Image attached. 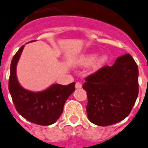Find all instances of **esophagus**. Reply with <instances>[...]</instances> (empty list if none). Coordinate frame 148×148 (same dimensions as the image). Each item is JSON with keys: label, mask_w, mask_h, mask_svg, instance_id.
I'll list each match as a JSON object with an SVG mask.
<instances>
[{"label": "esophagus", "mask_w": 148, "mask_h": 148, "mask_svg": "<svg viewBox=\"0 0 148 148\" xmlns=\"http://www.w3.org/2000/svg\"><path fill=\"white\" fill-rule=\"evenodd\" d=\"M75 88H76V89L82 88V83H81V82H76V83H75Z\"/></svg>", "instance_id": "obj_1"}]
</instances>
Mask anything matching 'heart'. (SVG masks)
I'll return each instance as SVG.
<instances>
[{
  "label": "heart",
  "instance_id": "b5f03b06",
  "mask_svg": "<svg viewBox=\"0 0 148 148\" xmlns=\"http://www.w3.org/2000/svg\"><path fill=\"white\" fill-rule=\"evenodd\" d=\"M94 62H93L92 61ZM108 61V57L106 54H103L101 56L96 58L95 53H88L82 56L77 60V63L82 66H87L92 62V68L94 70H98Z\"/></svg>",
  "mask_w": 148,
  "mask_h": 148
}]
</instances>
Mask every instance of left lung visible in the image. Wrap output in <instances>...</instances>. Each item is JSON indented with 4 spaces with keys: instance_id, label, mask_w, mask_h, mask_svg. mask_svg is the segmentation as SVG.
I'll return each instance as SVG.
<instances>
[{
    "instance_id": "obj_1",
    "label": "left lung",
    "mask_w": 148,
    "mask_h": 148,
    "mask_svg": "<svg viewBox=\"0 0 148 148\" xmlns=\"http://www.w3.org/2000/svg\"><path fill=\"white\" fill-rule=\"evenodd\" d=\"M138 66L129 53L120 56L113 66H105L86 77L89 120L98 126L120 122L132 111L139 94Z\"/></svg>"
}]
</instances>
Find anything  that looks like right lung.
<instances>
[{
  "mask_svg": "<svg viewBox=\"0 0 148 148\" xmlns=\"http://www.w3.org/2000/svg\"><path fill=\"white\" fill-rule=\"evenodd\" d=\"M24 49L22 45L13 56L10 66L9 90L16 111L26 120L36 124L48 126L54 123L63 111L64 104L75 90L74 82L63 86L53 84L41 92L24 89L18 82L16 64Z\"/></svg>",
  "mask_w": 148,
  "mask_h": 148,
  "instance_id": "obj_1",
  "label": "right lung"
}]
</instances>
